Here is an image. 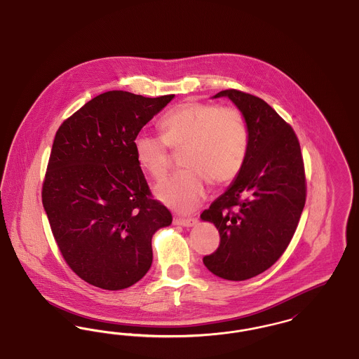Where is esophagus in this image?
Masks as SVG:
<instances>
[{"mask_svg":"<svg viewBox=\"0 0 359 359\" xmlns=\"http://www.w3.org/2000/svg\"><path fill=\"white\" fill-rule=\"evenodd\" d=\"M173 223L189 227V226H194L196 223V218H175Z\"/></svg>","mask_w":359,"mask_h":359,"instance_id":"1","label":"esophagus"}]
</instances>
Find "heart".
I'll list each match as a JSON object with an SVG mask.
<instances>
[{
    "instance_id": "b5f03b06",
    "label": "heart",
    "mask_w": 359,
    "mask_h": 359,
    "mask_svg": "<svg viewBox=\"0 0 359 359\" xmlns=\"http://www.w3.org/2000/svg\"><path fill=\"white\" fill-rule=\"evenodd\" d=\"M161 135L140 133L135 152L154 180L171 168V149L183 152L187 170L156 187V196L177 212H189L205 199L207 183L224 186L238 177L250 142L249 126L237 107L187 101L173 106L158 122Z\"/></svg>"
}]
</instances>
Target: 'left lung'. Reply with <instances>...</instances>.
<instances>
[{
    "instance_id": "left-lung-1",
    "label": "left lung",
    "mask_w": 359,
    "mask_h": 359,
    "mask_svg": "<svg viewBox=\"0 0 359 359\" xmlns=\"http://www.w3.org/2000/svg\"><path fill=\"white\" fill-rule=\"evenodd\" d=\"M218 97L238 106L250 142L238 177L201 214L221 238L203 262L218 277L242 281L269 269L287 250L306 205L307 182L297 136L273 107L236 88Z\"/></svg>"
}]
</instances>
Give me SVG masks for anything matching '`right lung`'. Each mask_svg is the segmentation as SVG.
I'll list each match as a JSON object with an SVG mask.
<instances>
[{
  "label": "right lung",
  "mask_w": 359,
  "mask_h": 359,
  "mask_svg": "<svg viewBox=\"0 0 359 359\" xmlns=\"http://www.w3.org/2000/svg\"><path fill=\"white\" fill-rule=\"evenodd\" d=\"M175 95L113 90L59 126L41 188L53 238L71 271L107 290L136 284L152 265V236L170 226L135 152V138Z\"/></svg>",
  "instance_id": "1"
}]
</instances>
